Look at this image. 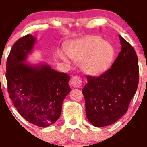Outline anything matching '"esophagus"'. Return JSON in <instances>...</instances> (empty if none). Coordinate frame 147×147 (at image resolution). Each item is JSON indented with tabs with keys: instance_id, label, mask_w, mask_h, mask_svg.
Returning <instances> with one entry per match:
<instances>
[{
	"instance_id": "obj_1",
	"label": "esophagus",
	"mask_w": 147,
	"mask_h": 147,
	"mask_svg": "<svg viewBox=\"0 0 147 147\" xmlns=\"http://www.w3.org/2000/svg\"><path fill=\"white\" fill-rule=\"evenodd\" d=\"M82 79L78 76L72 77L70 81V85L74 88H80L82 85Z\"/></svg>"
}]
</instances>
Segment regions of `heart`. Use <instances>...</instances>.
<instances>
[{"mask_svg": "<svg viewBox=\"0 0 147 147\" xmlns=\"http://www.w3.org/2000/svg\"><path fill=\"white\" fill-rule=\"evenodd\" d=\"M69 57L81 62L82 69L90 75H99L106 72L115 56V49L108 42L98 36L90 35L71 42L67 46ZM61 58L69 62L67 56L61 54Z\"/></svg>", "mask_w": 147, "mask_h": 147, "instance_id": "1", "label": "heart"}]
</instances>
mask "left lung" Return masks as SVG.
Here are the masks:
<instances>
[{"mask_svg": "<svg viewBox=\"0 0 147 147\" xmlns=\"http://www.w3.org/2000/svg\"><path fill=\"white\" fill-rule=\"evenodd\" d=\"M121 49L109 69L87 76L82 90L88 121L96 127L109 126L127 112L139 84L138 57L133 47L119 35Z\"/></svg>", "mask_w": 147, "mask_h": 147, "instance_id": "obj_1", "label": "left lung"}]
</instances>
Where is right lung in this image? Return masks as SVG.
I'll return each mask as SVG.
<instances>
[{
    "label": "right lung",
    "mask_w": 147,
    "mask_h": 147,
    "mask_svg": "<svg viewBox=\"0 0 147 147\" xmlns=\"http://www.w3.org/2000/svg\"><path fill=\"white\" fill-rule=\"evenodd\" d=\"M36 41L28 34L16 42L7 59L5 75L9 97L19 114L29 123L45 128L60 116L62 102L71 90L70 77L47 64L25 62Z\"/></svg>",
    "instance_id": "add662e5"
}]
</instances>
